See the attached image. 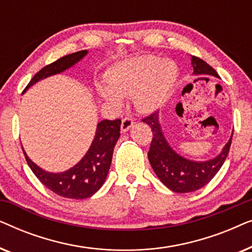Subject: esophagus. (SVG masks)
Here are the masks:
<instances>
[{
  "label": "esophagus",
  "instance_id": "esophagus-1",
  "mask_svg": "<svg viewBox=\"0 0 252 252\" xmlns=\"http://www.w3.org/2000/svg\"><path fill=\"white\" fill-rule=\"evenodd\" d=\"M133 124H134V120L130 118V117H125V118L122 120V130H123V132H127V130H128L130 127L133 126Z\"/></svg>",
  "mask_w": 252,
  "mask_h": 252
}]
</instances>
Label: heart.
I'll use <instances>...</instances> for the list:
<instances>
[{
    "label": "heart",
    "instance_id": "heart-1",
    "mask_svg": "<svg viewBox=\"0 0 252 252\" xmlns=\"http://www.w3.org/2000/svg\"><path fill=\"white\" fill-rule=\"evenodd\" d=\"M179 77L177 64L153 55L130 58L117 64L106 74L108 85L97 86L102 98L120 105L123 96L134 94L136 108L151 112L170 97Z\"/></svg>",
    "mask_w": 252,
    "mask_h": 252
}]
</instances>
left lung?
Here are the masks:
<instances>
[{"mask_svg":"<svg viewBox=\"0 0 252 252\" xmlns=\"http://www.w3.org/2000/svg\"><path fill=\"white\" fill-rule=\"evenodd\" d=\"M191 65L194 68V74H209L219 78L215 68L201 58L191 56ZM142 122L151 127L154 135L148 153L151 167L154 168L159 180L174 192L195 191L208 185L222 166L232 144L233 135L225 144L221 153L213 159L194 161L178 155L170 147L161 132L158 111L143 118Z\"/></svg>","mask_w":252,"mask_h":252,"instance_id":"obj_1","label":"left lung"}]
</instances>
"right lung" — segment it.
<instances>
[{
    "label": "right lung",
    "mask_w": 252,
    "mask_h": 252,
    "mask_svg": "<svg viewBox=\"0 0 252 252\" xmlns=\"http://www.w3.org/2000/svg\"><path fill=\"white\" fill-rule=\"evenodd\" d=\"M87 50L66 55L55 61L54 63L46 65L31 79L25 89L36 84L41 79L61 73L68 67L73 66L82 57L87 55ZM120 124L122 120H102L97 124L96 134L91 148L85 157L70 170L62 173H49L30 159L25 151L26 161L35 177L55 194L65 198L84 199L91 197L102 187L108 175L112 160L115 146L120 136ZM23 148V147H22Z\"/></svg>",
    "instance_id": "obj_1"
}]
</instances>
